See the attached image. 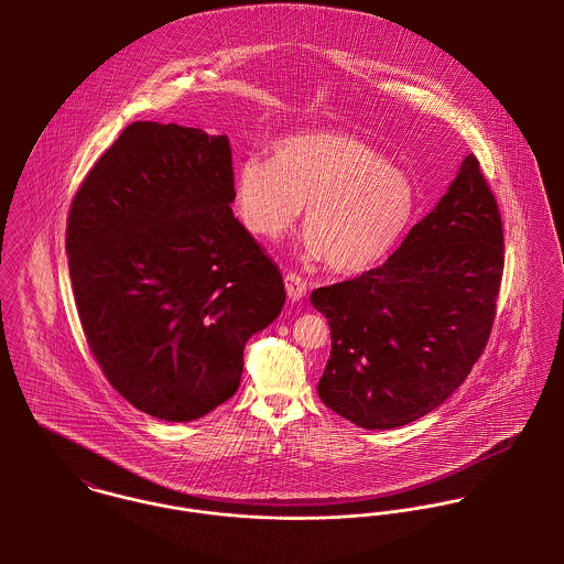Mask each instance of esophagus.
Returning <instances> with one entry per match:
<instances>
[{
  "mask_svg": "<svg viewBox=\"0 0 564 564\" xmlns=\"http://www.w3.org/2000/svg\"><path fill=\"white\" fill-rule=\"evenodd\" d=\"M284 284H286V295H289V300L297 302V300H302V297L306 295V280L300 278L297 273H286V275H284Z\"/></svg>",
  "mask_w": 564,
  "mask_h": 564,
  "instance_id": "esophagus-1",
  "label": "esophagus"
}]
</instances>
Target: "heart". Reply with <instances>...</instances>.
I'll return each instance as SVG.
<instances>
[{
    "label": "heart",
    "instance_id": "heart-1",
    "mask_svg": "<svg viewBox=\"0 0 564 564\" xmlns=\"http://www.w3.org/2000/svg\"><path fill=\"white\" fill-rule=\"evenodd\" d=\"M235 206L258 239H278L302 208L306 251L345 275L376 267L408 230L416 195L402 169L349 132L315 130L282 139L271 161L237 166Z\"/></svg>",
    "mask_w": 564,
    "mask_h": 564
}]
</instances>
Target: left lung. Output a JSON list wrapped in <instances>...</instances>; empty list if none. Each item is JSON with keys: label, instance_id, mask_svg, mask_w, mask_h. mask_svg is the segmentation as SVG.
I'll return each mask as SVG.
<instances>
[{"label": "left lung", "instance_id": "left-lung-1", "mask_svg": "<svg viewBox=\"0 0 564 564\" xmlns=\"http://www.w3.org/2000/svg\"><path fill=\"white\" fill-rule=\"evenodd\" d=\"M501 273V215L469 154L384 264L313 291L332 334L322 402L367 430L400 427L441 405L482 356Z\"/></svg>", "mask_w": 564, "mask_h": 564}]
</instances>
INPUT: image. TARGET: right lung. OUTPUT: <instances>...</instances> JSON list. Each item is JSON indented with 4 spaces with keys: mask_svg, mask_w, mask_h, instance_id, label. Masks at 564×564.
<instances>
[{
    "mask_svg": "<svg viewBox=\"0 0 564 564\" xmlns=\"http://www.w3.org/2000/svg\"><path fill=\"white\" fill-rule=\"evenodd\" d=\"M232 202L228 137L156 121L130 123L72 202L67 256L86 343L112 389L162 421L228 402L245 343L286 300Z\"/></svg>",
    "mask_w": 564,
    "mask_h": 564,
    "instance_id": "obj_1",
    "label": "right lung"
}]
</instances>
